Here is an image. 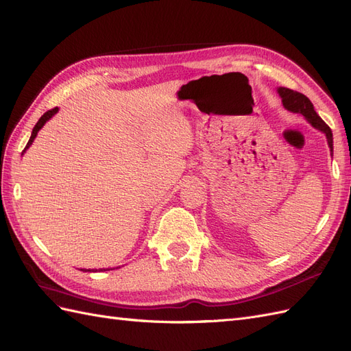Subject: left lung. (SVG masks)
Returning <instances> with one entry per match:
<instances>
[{"instance_id": "left-lung-1", "label": "left lung", "mask_w": 351, "mask_h": 351, "mask_svg": "<svg viewBox=\"0 0 351 351\" xmlns=\"http://www.w3.org/2000/svg\"><path fill=\"white\" fill-rule=\"evenodd\" d=\"M278 94L279 97L282 98V104L287 110H289V112L293 113H300L303 114L307 122L312 125L313 128L319 129L320 132H324L326 135V139H328V145L329 148H331L332 152V131L331 128H329L322 119L319 117V114L315 112V107L312 104V101L310 99L302 94V93H297V91H293V89H288V88H278Z\"/></svg>"}]
</instances>
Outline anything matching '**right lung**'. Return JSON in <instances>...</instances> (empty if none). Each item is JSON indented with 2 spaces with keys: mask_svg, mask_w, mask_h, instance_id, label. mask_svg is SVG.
Returning a JSON list of instances; mask_svg holds the SVG:
<instances>
[{
  "mask_svg": "<svg viewBox=\"0 0 351 351\" xmlns=\"http://www.w3.org/2000/svg\"><path fill=\"white\" fill-rule=\"evenodd\" d=\"M57 112H58V108H57V107H54V108H51V110H48V112H45V113L41 116V119L38 120V123H36V125H35V128L32 129V135H31V138H29V141H27V144H26V147H25V149H23V153L26 152V149H27L29 147L32 145L35 136H36V135H38V132H39V129H41V128L45 125L47 120L51 119ZM23 153H22V154H23ZM99 270H101V272H103V269H99ZM88 272H91V270L88 269ZM93 272H94V270H93Z\"/></svg>",
  "mask_w": 351,
  "mask_h": 351,
  "instance_id": "right-lung-1",
  "label": "right lung"
}]
</instances>
